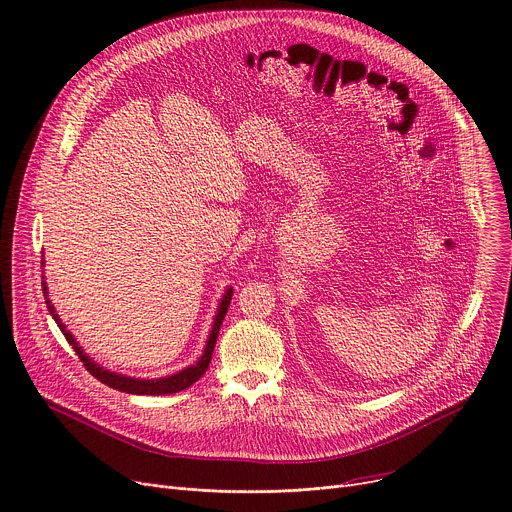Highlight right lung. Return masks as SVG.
Masks as SVG:
<instances>
[{"mask_svg": "<svg viewBox=\"0 0 512 512\" xmlns=\"http://www.w3.org/2000/svg\"><path fill=\"white\" fill-rule=\"evenodd\" d=\"M42 289H44V297H46V305H48V311L52 313L54 321L58 323L60 331L64 333V337L68 339V344L74 348L76 356L80 358V362H84L86 370L96 378L100 380L102 384H106L108 388H114L118 392H126V394H136V396H164V394H175V392H181V390H187L189 386H193L209 368L211 364V358H213V350H215V344H217V337H219V329L223 325V319L227 315V309H229V303H231V295H233V287H229L219 303V309H217V315H215V321H213V329L209 333V339H207V346L203 350V356L197 360V364L173 374V376H166V378H154V380H140V378H130V376H122V374H116V372H110V370H104L102 366L94 364L90 360V356L84 354V350L76 344L74 335L66 329V325L62 323L60 315L56 313L50 297H48V285L46 281H42Z\"/></svg>", "mask_w": 512, "mask_h": 512, "instance_id": "1", "label": "right lung"}]
</instances>
